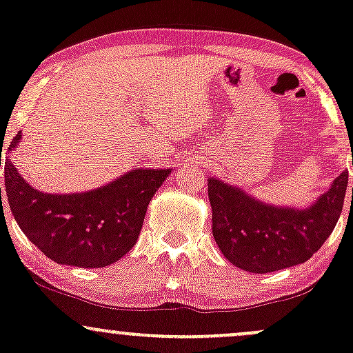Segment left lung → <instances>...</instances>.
Returning <instances> with one entry per match:
<instances>
[{"instance_id":"left-lung-1","label":"left lung","mask_w":353,"mask_h":353,"mask_svg":"<svg viewBox=\"0 0 353 353\" xmlns=\"http://www.w3.org/2000/svg\"><path fill=\"white\" fill-rule=\"evenodd\" d=\"M347 185L345 170L314 203L295 208L268 205L235 185L210 176L213 239L230 263L252 273L276 272L307 262L334 232L342 215Z\"/></svg>"}]
</instances>
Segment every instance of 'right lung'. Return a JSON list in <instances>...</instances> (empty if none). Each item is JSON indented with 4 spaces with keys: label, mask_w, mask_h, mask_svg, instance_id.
Here are the masks:
<instances>
[{
    "label": "right lung",
    "mask_w": 353,
    "mask_h": 353,
    "mask_svg": "<svg viewBox=\"0 0 353 353\" xmlns=\"http://www.w3.org/2000/svg\"><path fill=\"white\" fill-rule=\"evenodd\" d=\"M19 141L21 132L8 146V155ZM170 173L172 168H133L88 192L46 193L31 187L8 157L5 192L21 232L48 259L59 265L101 268L134 247L148 203Z\"/></svg>",
    "instance_id": "obj_1"
}]
</instances>
